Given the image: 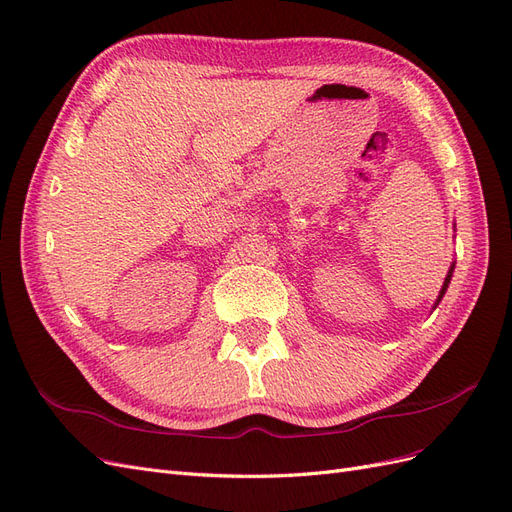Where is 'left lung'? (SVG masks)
<instances>
[{
	"instance_id": "8db88e82",
	"label": "left lung",
	"mask_w": 512,
	"mask_h": 512,
	"mask_svg": "<svg viewBox=\"0 0 512 512\" xmlns=\"http://www.w3.org/2000/svg\"><path fill=\"white\" fill-rule=\"evenodd\" d=\"M453 269H455V265H451V269H448V275H446V280H444V284H442V290H440V297H438L436 305H438V303L442 301V297H444V292H446L448 284H451V277H453Z\"/></svg>"
}]
</instances>
